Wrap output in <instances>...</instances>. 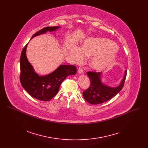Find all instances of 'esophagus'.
Segmentation results:
<instances>
[{
    "instance_id": "obj_1",
    "label": "esophagus",
    "mask_w": 148,
    "mask_h": 148,
    "mask_svg": "<svg viewBox=\"0 0 148 148\" xmlns=\"http://www.w3.org/2000/svg\"><path fill=\"white\" fill-rule=\"evenodd\" d=\"M78 73L79 74H82L83 73V70H82V69L81 67H79L78 69Z\"/></svg>"
}]
</instances>
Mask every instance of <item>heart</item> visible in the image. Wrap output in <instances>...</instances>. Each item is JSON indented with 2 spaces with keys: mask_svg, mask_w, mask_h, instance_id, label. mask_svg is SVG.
Wrapping results in <instances>:
<instances>
[{
  "mask_svg": "<svg viewBox=\"0 0 148 148\" xmlns=\"http://www.w3.org/2000/svg\"><path fill=\"white\" fill-rule=\"evenodd\" d=\"M70 53L76 62L82 61L84 56L92 57L90 66L94 70L98 71L107 69L115 62L117 57V49L109 39L89 38L84 41L81 48H71Z\"/></svg>",
  "mask_w": 148,
  "mask_h": 148,
  "instance_id": "heart-1",
  "label": "heart"
}]
</instances>
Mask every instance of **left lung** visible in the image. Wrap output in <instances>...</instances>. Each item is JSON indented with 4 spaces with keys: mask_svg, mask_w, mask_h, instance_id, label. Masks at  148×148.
<instances>
[{
    "mask_svg": "<svg viewBox=\"0 0 148 148\" xmlns=\"http://www.w3.org/2000/svg\"><path fill=\"white\" fill-rule=\"evenodd\" d=\"M127 71L125 70L124 76L119 85L116 87H108L101 81V73L88 71L87 73L90 79V86L82 92L83 97L88 103L97 105L107 102L115 97L122 89Z\"/></svg>",
    "mask_w": 148,
    "mask_h": 148,
    "instance_id": "1",
    "label": "left lung"
}]
</instances>
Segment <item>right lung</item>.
<instances>
[{
	"mask_svg": "<svg viewBox=\"0 0 148 148\" xmlns=\"http://www.w3.org/2000/svg\"><path fill=\"white\" fill-rule=\"evenodd\" d=\"M60 27H46L36 33L32 37L53 32ZM27 44L23 48L20 58V80L23 88L33 97L38 100L47 101L52 99L58 92L62 82L69 75L77 73L76 67L70 65H60L53 73L40 76L37 74L26 57Z\"/></svg>",
	"mask_w": 148,
	"mask_h": 148,
	"instance_id": "add662e5",
	"label": "right lung"
}]
</instances>
